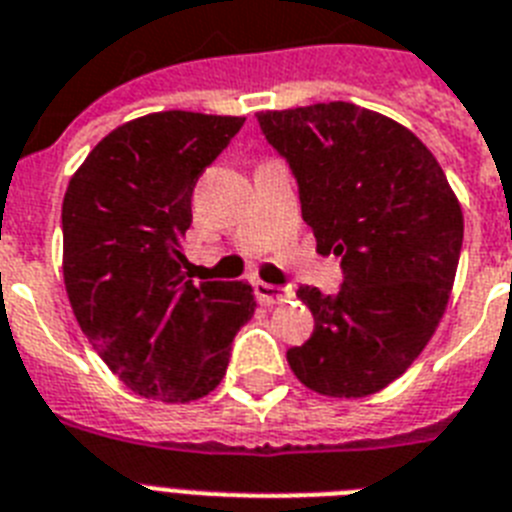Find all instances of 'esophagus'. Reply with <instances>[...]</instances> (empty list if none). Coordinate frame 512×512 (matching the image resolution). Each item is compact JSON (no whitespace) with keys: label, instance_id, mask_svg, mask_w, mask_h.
I'll use <instances>...</instances> for the list:
<instances>
[{"label":"esophagus","instance_id":"obj_1","mask_svg":"<svg viewBox=\"0 0 512 512\" xmlns=\"http://www.w3.org/2000/svg\"><path fill=\"white\" fill-rule=\"evenodd\" d=\"M293 295V287H280V285H266V282H256V298L264 306H274V303H285Z\"/></svg>","mask_w":512,"mask_h":512}]
</instances>
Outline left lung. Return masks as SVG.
I'll return each mask as SVG.
<instances>
[{
    "label": "left lung",
    "instance_id": "8db88e82",
    "mask_svg": "<svg viewBox=\"0 0 512 512\" xmlns=\"http://www.w3.org/2000/svg\"><path fill=\"white\" fill-rule=\"evenodd\" d=\"M256 120L293 172L316 246L342 269L335 293L298 290L314 335L287 363L329 398L374 395L416 361L445 314L463 248L458 198L432 151L377 112L329 101Z\"/></svg>",
    "mask_w": 512,
    "mask_h": 512
}]
</instances>
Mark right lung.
I'll use <instances>...</instances> for the list:
<instances>
[{
  "mask_svg": "<svg viewBox=\"0 0 512 512\" xmlns=\"http://www.w3.org/2000/svg\"><path fill=\"white\" fill-rule=\"evenodd\" d=\"M246 117L156 112L96 143L62 201L65 287L80 329L141 398L209 395L253 316L248 282L185 277L180 238L198 175Z\"/></svg>",
  "mask_w": 512,
  "mask_h": 512,
  "instance_id": "right-lung-1",
  "label": "right lung"
}]
</instances>
